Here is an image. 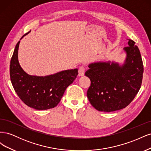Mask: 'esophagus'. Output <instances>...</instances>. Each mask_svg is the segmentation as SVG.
<instances>
[{"mask_svg": "<svg viewBox=\"0 0 151 151\" xmlns=\"http://www.w3.org/2000/svg\"><path fill=\"white\" fill-rule=\"evenodd\" d=\"M85 67L84 66H81L79 68V76H83L84 75L85 73Z\"/></svg>", "mask_w": 151, "mask_h": 151, "instance_id": "esophagus-1", "label": "esophagus"}]
</instances>
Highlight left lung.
Returning a JSON list of instances; mask_svg holds the SVG:
<instances>
[{"mask_svg":"<svg viewBox=\"0 0 151 151\" xmlns=\"http://www.w3.org/2000/svg\"><path fill=\"white\" fill-rule=\"evenodd\" d=\"M123 48L127 57L124 64L112 62H95L85 73L91 80L87 96L99 111L111 112L127 107L138 93L142 81L144 65L135 42L128 39Z\"/></svg>","mask_w":151,"mask_h":151,"instance_id":"1","label":"left lung"}]
</instances>
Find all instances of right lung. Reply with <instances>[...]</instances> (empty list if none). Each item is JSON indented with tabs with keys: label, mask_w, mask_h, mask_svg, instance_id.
Here are the masks:
<instances>
[{
	"label": "right lung",
	"mask_w": 151,
	"mask_h": 151,
	"mask_svg": "<svg viewBox=\"0 0 151 151\" xmlns=\"http://www.w3.org/2000/svg\"><path fill=\"white\" fill-rule=\"evenodd\" d=\"M19 43L20 41L16 45L10 64L11 81L16 93L27 106L37 110L55 107L60 101L66 88L76 78L78 69L63 70L44 77L28 75L18 61Z\"/></svg>",
	"instance_id": "1"
}]
</instances>
